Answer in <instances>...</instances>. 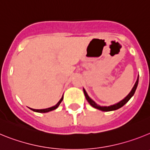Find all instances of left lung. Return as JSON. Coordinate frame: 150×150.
<instances>
[{
    "label": "left lung",
    "instance_id": "obj_1",
    "mask_svg": "<svg viewBox=\"0 0 150 150\" xmlns=\"http://www.w3.org/2000/svg\"><path fill=\"white\" fill-rule=\"evenodd\" d=\"M138 79H139V76L137 77V81H136L134 86V87L132 88V91H130V93L128 94V95H127V96L125 97L124 99H123V100H122L121 101H120L119 103H117V104L109 106V107H100V106H99L98 104H97L96 103H95V102L92 100V99L90 98L89 96H88V94H87V92L86 91V90H85L84 88H83V91H84V95H85V96H86V100H88V102L89 103L90 105L92 106V107H95V108H96V109L100 110H102V111H106V112H107V111L116 110L120 109V107H123V106L126 104L127 102H128V100L131 99V98L133 96L134 94V92H135V91H136V89H137V85H138Z\"/></svg>",
    "mask_w": 150,
    "mask_h": 150
}]
</instances>
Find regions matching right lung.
I'll use <instances>...</instances> for the list:
<instances>
[{
	"mask_svg": "<svg viewBox=\"0 0 150 150\" xmlns=\"http://www.w3.org/2000/svg\"><path fill=\"white\" fill-rule=\"evenodd\" d=\"M62 100H63V96H62V98L60 99V100H59L58 103H57V104H55V106H53V107H50V108H46V109H42V110H36V109H31V108H30L31 110L34 111V112H50V111H52V110H55L56 108H58V107H59V105H60V104L62 103Z\"/></svg>",
	"mask_w": 150,
	"mask_h": 150,
	"instance_id": "right-lung-1",
	"label": "right lung"
}]
</instances>
